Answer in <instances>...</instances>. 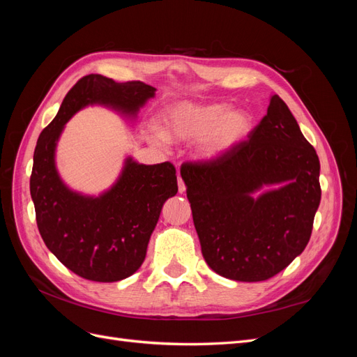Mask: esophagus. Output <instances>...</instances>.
Masks as SVG:
<instances>
[{
  "label": "esophagus",
  "mask_w": 357,
  "mask_h": 357,
  "mask_svg": "<svg viewBox=\"0 0 357 357\" xmlns=\"http://www.w3.org/2000/svg\"><path fill=\"white\" fill-rule=\"evenodd\" d=\"M185 190H186L185 181H183V180H181V177L178 176V192H180V193H183V192H185Z\"/></svg>",
  "instance_id": "34e87169"
}]
</instances>
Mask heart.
<instances>
[{
	"mask_svg": "<svg viewBox=\"0 0 357 357\" xmlns=\"http://www.w3.org/2000/svg\"><path fill=\"white\" fill-rule=\"evenodd\" d=\"M250 129L252 116L245 110H231L226 104L180 102L162 117V131L169 139L193 142L208 135L202 149L207 158L228 153L245 139Z\"/></svg>",
	"mask_w": 357,
	"mask_h": 357,
	"instance_id": "b5f03b06",
	"label": "heart"
}]
</instances>
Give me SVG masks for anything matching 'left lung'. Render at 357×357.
Returning <instances> with one entry per match:
<instances>
[{
  "label": "left lung",
  "instance_id": "obj_1",
  "mask_svg": "<svg viewBox=\"0 0 357 357\" xmlns=\"http://www.w3.org/2000/svg\"><path fill=\"white\" fill-rule=\"evenodd\" d=\"M180 174L214 273L264 282L304 252L321 197L320 162L278 95L245 142L219 158L183 164Z\"/></svg>",
  "mask_w": 357,
  "mask_h": 357
}]
</instances>
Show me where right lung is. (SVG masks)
Returning a JSON list of instances; mask_svg holds the SVG:
<instances>
[{
	"mask_svg": "<svg viewBox=\"0 0 357 357\" xmlns=\"http://www.w3.org/2000/svg\"><path fill=\"white\" fill-rule=\"evenodd\" d=\"M155 92L143 82L117 83L101 74L84 75L38 137L29 190L40 235L61 264L91 282H119L142 266L162 205L178 190L176 168L169 162L138 164L129 156L109 190L100 197L82 195L58 174V139L66 123L84 107L98 104L134 119Z\"/></svg>",
	"mask_w": 357,
	"mask_h": 357,
	"instance_id": "right-lung-1",
	"label": "right lung"
}]
</instances>
